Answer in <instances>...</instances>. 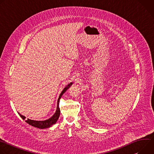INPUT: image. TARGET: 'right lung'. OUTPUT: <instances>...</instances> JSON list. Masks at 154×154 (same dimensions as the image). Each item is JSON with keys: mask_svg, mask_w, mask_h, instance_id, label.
I'll return each instance as SVG.
<instances>
[{"mask_svg": "<svg viewBox=\"0 0 154 154\" xmlns=\"http://www.w3.org/2000/svg\"><path fill=\"white\" fill-rule=\"evenodd\" d=\"M72 82H71L70 83H69L67 86H66V87L64 88L63 90V91H61V94H60V96L58 99V101H57V109H56V112L55 113V114L51 117L49 119H46V120H45V121H35V120H32V119H26V117L23 115H22L21 114H20L19 113H18V114L19 115V116L22 118V119H24V120H26L25 121L28 123L29 125H32V126H33L35 127H36V128H41V129H43V128H49L50 127H51L52 125L55 124L57 120L58 119V118L60 116V108H59V101H60V98L61 97L62 95L67 91V90H68L69 88L72 85Z\"/></svg>", "mask_w": 154, "mask_h": 154, "instance_id": "obj_1", "label": "right lung"}]
</instances>
